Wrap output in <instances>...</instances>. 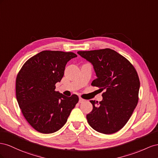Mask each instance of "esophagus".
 <instances>
[{
  "label": "esophagus",
  "instance_id": "1",
  "mask_svg": "<svg viewBox=\"0 0 158 158\" xmlns=\"http://www.w3.org/2000/svg\"><path fill=\"white\" fill-rule=\"evenodd\" d=\"M85 101V99L79 97V103H83V102H84Z\"/></svg>",
  "mask_w": 158,
  "mask_h": 158
}]
</instances>
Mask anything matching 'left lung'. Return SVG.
<instances>
[{
	"label": "left lung",
	"mask_w": 158,
	"mask_h": 158,
	"mask_svg": "<svg viewBox=\"0 0 158 158\" xmlns=\"http://www.w3.org/2000/svg\"><path fill=\"white\" fill-rule=\"evenodd\" d=\"M77 53L93 66L97 78L91 85L105 91L101 101H90L93 110L87 115L88 123L100 133L118 132L138 104L139 80L136 69L124 57L109 48Z\"/></svg>",
	"instance_id": "1"
}]
</instances>
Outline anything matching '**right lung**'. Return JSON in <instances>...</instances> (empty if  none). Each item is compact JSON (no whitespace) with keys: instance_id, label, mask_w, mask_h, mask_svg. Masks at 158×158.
<instances>
[{"instance_id":"add662e5","label":"right lung","mask_w":158,"mask_h":158,"mask_svg":"<svg viewBox=\"0 0 158 158\" xmlns=\"http://www.w3.org/2000/svg\"><path fill=\"white\" fill-rule=\"evenodd\" d=\"M73 52L42 51L22 66L16 80V99L28 123L38 132L51 134L64 126L79 101L77 94L68 97L56 91Z\"/></svg>"}]
</instances>
